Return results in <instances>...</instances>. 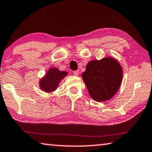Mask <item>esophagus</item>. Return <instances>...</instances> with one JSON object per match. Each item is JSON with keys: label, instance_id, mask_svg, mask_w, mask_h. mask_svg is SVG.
<instances>
[{"label": "esophagus", "instance_id": "obj_1", "mask_svg": "<svg viewBox=\"0 0 152 152\" xmlns=\"http://www.w3.org/2000/svg\"><path fill=\"white\" fill-rule=\"evenodd\" d=\"M73 74H74V76H78V74H79V70L74 71V72H73Z\"/></svg>", "mask_w": 152, "mask_h": 152}]
</instances>
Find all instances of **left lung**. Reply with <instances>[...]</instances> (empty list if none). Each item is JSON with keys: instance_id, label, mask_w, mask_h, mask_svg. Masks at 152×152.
Instances as JSON below:
<instances>
[{"instance_id": "8db88e82", "label": "left lung", "mask_w": 152, "mask_h": 152, "mask_svg": "<svg viewBox=\"0 0 152 152\" xmlns=\"http://www.w3.org/2000/svg\"><path fill=\"white\" fill-rule=\"evenodd\" d=\"M122 68L113 57L93 60L86 65L82 78L89 95L97 102L110 100L118 90L122 79Z\"/></svg>"}]
</instances>
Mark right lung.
<instances>
[{"label": "right lung", "mask_w": 152, "mask_h": 152, "mask_svg": "<svg viewBox=\"0 0 152 152\" xmlns=\"http://www.w3.org/2000/svg\"><path fill=\"white\" fill-rule=\"evenodd\" d=\"M67 75V72L66 71H60L56 67L50 68L40 80V88L46 93H51L56 90L60 81Z\"/></svg>", "instance_id": "1"}]
</instances>
